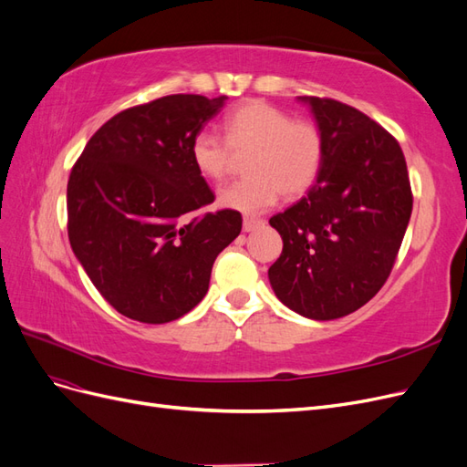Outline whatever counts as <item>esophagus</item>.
I'll return each instance as SVG.
<instances>
[{"mask_svg": "<svg viewBox=\"0 0 467 467\" xmlns=\"http://www.w3.org/2000/svg\"><path fill=\"white\" fill-rule=\"evenodd\" d=\"M259 225H263V220H255V218H244V232H253V230H257Z\"/></svg>", "mask_w": 467, "mask_h": 467, "instance_id": "34e87169", "label": "esophagus"}]
</instances>
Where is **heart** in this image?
Listing matches in <instances>:
<instances>
[{"label":"heart","mask_w":467,"mask_h":467,"mask_svg":"<svg viewBox=\"0 0 467 467\" xmlns=\"http://www.w3.org/2000/svg\"><path fill=\"white\" fill-rule=\"evenodd\" d=\"M223 138L208 129L191 140V161L204 179L228 175L234 153H249L247 179L220 189L222 206L244 214H261L280 192L286 199L306 194L316 185L325 160V142L317 124L294 120L288 112L265 101H249L222 122Z\"/></svg>","instance_id":"obj_1"}]
</instances>
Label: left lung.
I'll list each match as a JSON object with an SVG mask.
<instances>
[{"instance_id": "8db88e82", "label": "left lung", "mask_w": 467, "mask_h": 467, "mask_svg": "<svg viewBox=\"0 0 467 467\" xmlns=\"http://www.w3.org/2000/svg\"><path fill=\"white\" fill-rule=\"evenodd\" d=\"M298 99L312 109L325 160L304 199L268 220L285 244L268 280L296 314L329 321L357 312L384 286L413 194L403 151L388 130L335 99Z\"/></svg>"}]
</instances>
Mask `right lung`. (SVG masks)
Wrapping results in <instances>:
<instances>
[{
	"label": "right lung",
	"instance_id": "obj_1",
	"mask_svg": "<svg viewBox=\"0 0 467 467\" xmlns=\"http://www.w3.org/2000/svg\"><path fill=\"white\" fill-rule=\"evenodd\" d=\"M225 95H167L107 120L67 181V237L93 286L119 314L169 323L189 314L212 265L242 232L191 161V140Z\"/></svg>",
	"mask_w": 467,
	"mask_h": 467
}]
</instances>
